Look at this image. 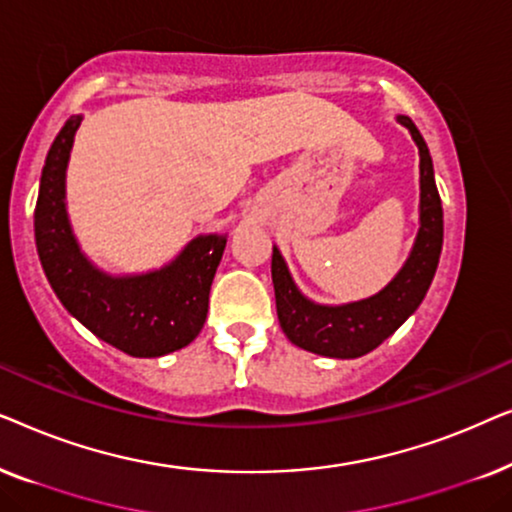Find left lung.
<instances>
[{
	"label": "left lung",
	"instance_id": "left-lung-1",
	"mask_svg": "<svg viewBox=\"0 0 512 512\" xmlns=\"http://www.w3.org/2000/svg\"><path fill=\"white\" fill-rule=\"evenodd\" d=\"M396 121L410 130L419 149V233L401 272L380 293L347 305H319L293 282L282 254L272 247L279 326L293 345L331 359H356L380 347L417 310L436 275L443 249V205L433 179L429 146L408 116Z\"/></svg>",
	"mask_w": 512,
	"mask_h": 512
}]
</instances>
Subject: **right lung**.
I'll return each instance as SVG.
<instances>
[{
  "mask_svg": "<svg viewBox=\"0 0 512 512\" xmlns=\"http://www.w3.org/2000/svg\"><path fill=\"white\" fill-rule=\"evenodd\" d=\"M81 116L62 125L41 170L34 240L48 284L97 338L121 352L151 359L191 345L207 319L209 289L226 235H198L160 270L109 275L83 256L69 226L65 179Z\"/></svg>",
  "mask_w": 512,
  "mask_h": 512,
  "instance_id": "1",
  "label": "right lung"
}]
</instances>
